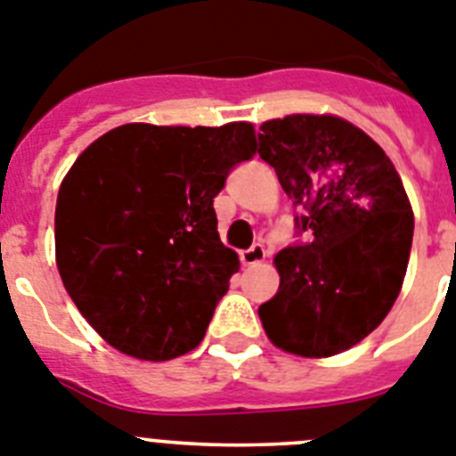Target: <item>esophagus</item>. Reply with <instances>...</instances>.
Segmentation results:
<instances>
[{"label": "esophagus", "mask_w": 456, "mask_h": 456, "mask_svg": "<svg viewBox=\"0 0 456 456\" xmlns=\"http://www.w3.org/2000/svg\"><path fill=\"white\" fill-rule=\"evenodd\" d=\"M265 254H268V252H265L264 245H252V248H249V249L240 252V264H243V265L264 264Z\"/></svg>", "instance_id": "34e87169"}]
</instances>
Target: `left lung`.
Returning a JSON list of instances; mask_svg holds the SVG:
<instances>
[{"label":"left lung","mask_w":456,"mask_h":456,"mask_svg":"<svg viewBox=\"0 0 456 456\" xmlns=\"http://www.w3.org/2000/svg\"><path fill=\"white\" fill-rule=\"evenodd\" d=\"M258 154L311 236L274 256L279 290L258 318L289 354H340L377 330L400 295L413 238L407 191L387 151L330 113L264 122Z\"/></svg>","instance_id":"1"}]
</instances>
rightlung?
Instances as JSON below:
<instances>
[{"label": "right lung", "instance_id": "obj_1", "mask_svg": "<svg viewBox=\"0 0 456 456\" xmlns=\"http://www.w3.org/2000/svg\"><path fill=\"white\" fill-rule=\"evenodd\" d=\"M256 151L252 122H129L90 142L63 177L54 240L61 279L110 347L170 361L202 343L240 261L213 198Z\"/></svg>", "mask_w": 456, "mask_h": 456}]
</instances>
